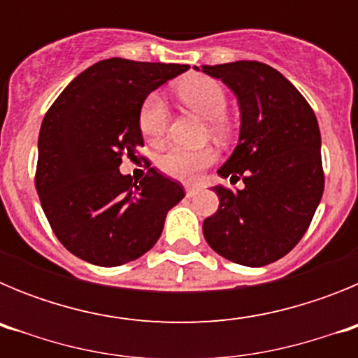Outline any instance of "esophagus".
Returning <instances> with one entry per match:
<instances>
[{"mask_svg": "<svg viewBox=\"0 0 358 358\" xmlns=\"http://www.w3.org/2000/svg\"><path fill=\"white\" fill-rule=\"evenodd\" d=\"M186 197H195L199 194V186H186Z\"/></svg>", "mask_w": 358, "mask_h": 358, "instance_id": "1", "label": "esophagus"}]
</instances>
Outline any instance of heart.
I'll return each mask as SVG.
<instances>
[{"label":"heart","mask_w":358,"mask_h":358,"mask_svg":"<svg viewBox=\"0 0 358 358\" xmlns=\"http://www.w3.org/2000/svg\"><path fill=\"white\" fill-rule=\"evenodd\" d=\"M177 94L189 109H194L204 120H210V129L213 136L220 140L227 138L229 125L224 120L227 98L224 87L217 80L210 77H189L179 84ZM138 125L145 140L150 143L161 141L164 127H166V106L157 93L148 94L143 100L140 115H138ZM215 159H217V154L213 148L188 150L182 147H170L157 159V169L164 176L177 181L192 182L197 179L202 170L213 164Z\"/></svg>","instance_id":"heart-1"}]
</instances>
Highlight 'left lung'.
Instances as JSON below:
<instances>
[{
    "label": "left lung",
    "mask_w": 358,
    "mask_h": 358,
    "mask_svg": "<svg viewBox=\"0 0 358 358\" xmlns=\"http://www.w3.org/2000/svg\"><path fill=\"white\" fill-rule=\"evenodd\" d=\"M222 80L240 109L238 143L218 176L243 181L215 186L218 210L202 224L220 256L262 267L285 256L308 229L324 189L321 132L303 94L278 69L256 61L202 66Z\"/></svg>",
    "instance_id": "left-lung-1"
}]
</instances>
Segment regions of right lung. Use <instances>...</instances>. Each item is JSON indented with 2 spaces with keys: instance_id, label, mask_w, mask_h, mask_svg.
Returning a JSON list of instances; mask_svg holds the SVG:
<instances>
[{
  "instance_id": "right-lung-1",
  "label": "right lung",
  "mask_w": 358,
  "mask_h": 358,
  "mask_svg": "<svg viewBox=\"0 0 358 358\" xmlns=\"http://www.w3.org/2000/svg\"><path fill=\"white\" fill-rule=\"evenodd\" d=\"M186 69L106 59L73 78L44 116L37 194L57 238L82 260L116 267L140 258L185 197L182 186L156 169L132 182L120 164L143 147L138 115L145 98Z\"/></svg>"
}]
</instances>
